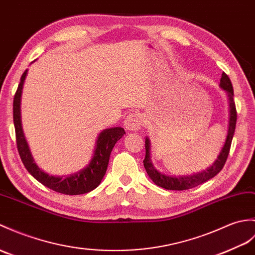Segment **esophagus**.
I'll list each match as a JSON object with an SVG mask.
<instances>
[{"label": "esophagus", "mask_w": 255, "mask_h": 255, "mask_svg": "<svg viewBox=\"0 0 255 255\" xmlns=\"http://www.w3.org/2000/svg\"><path fill=\"white\" fill-rule=\"evenodd\" d=\"M142 123H143V120H142V116L139 113H130L125 120V125L126 130L128 131H135V130H139L142 126Z\"/></svg>", "instance_id": "1"}]
</instances>
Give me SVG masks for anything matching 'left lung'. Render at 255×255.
<instances>
[{
  "label": "left lung",
  "instance_id": "8db88e82",
  "mask_svg": "<svg viewBox=\"0 0 255 255\" xmlns=\"http://www.w3.org/2000/svg\"><path fill=\"white\" fill-rule=\"evenodd\" d=\"M220 86L223 90L226 91L228 96L229 123H228V132H227L226 140H225V143L222 147L220 154H218L217 158L215 159V162L212 164V166L208 167L205 170L193 175L176 177V176L163 174L153 166L151 156H150V139L145 138V157L143 161V165L147 175H149L152 181L154 182L156 186L167 189V190H178V191L187 190V189L194 188L201 185V183L210 180L223 169L225 163L227 161V157L230 151V145H232V141L235 133L236 123H237V111H236V105L234 101V88L232 85V81H230L229 77L225 73L222 74Z\"/></svg>",
  "mask_w": 255,
  "mask_h": 255
}]
</instances>
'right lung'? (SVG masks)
I'll return each mask as SVG.
<instances>
[{"mask_svg":"<svg viewBox=\"0 0 255 255\" xmlns=\"http://www.w3.org/2000/svg\"><path fill=\"white\" fill-rule=\"evenodd\" d=\"M27 72L28 70L26 69L25 73L21 76L13 103V118L17 149H18V153L23 165H25L26 169L29 171V174L33 176L39 182L58 193L77 195L92 191L102 181L106 169H108L111 152L113 150L116 142L126 133L125 130L122 127H114L104 129L103 131H101L98 135L96 149H94L91 161L84 169L68 176H52L44 173L34 163V159L32 157L30 149H29L21 126L20 101Z\"/></svg>","mask_w":255,"mask_h":255,"instance_id":"1","label":"right lung"}]
</instances>
